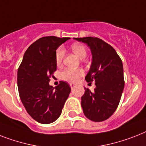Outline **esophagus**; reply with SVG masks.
<instances>
[{
  "instance_id": "34e87169",
  "label": "esophagus",
  "mask_w": 146,
  "mask_h": 146,
  "mask_svg": "<svg viewBox=\"0 0 146 146\" xmlns=\"http://www.w3.org/2000/svg\"><path fill=\"white\" fill-rule=\"evenodd\" d=\"M75 85H73V84H70V88H71V89L73 90L74 89V88H75Z\"/></svg>"
}]
</instances>
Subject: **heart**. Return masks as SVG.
I'll list each match as a JSON object with an SVG mask.
<instances>
[{"label": "heart", "mask_w": 146, "mask_h": 146, "mask_svg": "<svg viewBox=\"0 0 146 146\" xmlns=\"http://www.w3.org/2000/svg\"><path fill=\"white\" fill-rule=\"evenodd\" d=\"M72 50L79 58H84L87 55V49L85 46L80 43H74L71 46ZM64 55V48L62 46H60L56 51L55 53V60L58 64H60L63 60ZM83 70L81 69H70L67 68L65 69L61 73V77L65 81L70 82H76L78 81L79 77L83 75Z\"/></svg>", "instance_id": "1"}]
</instances>
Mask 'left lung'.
Returning a JSON list of instances; mask_svg holds the SVG:
<instances>
[{"mask_svg":"<svg viewBox=\"0 0 146 146\" xmlns=\"http://www.w3.org/2000/svg\"><path fill=\"white\" fill-rule=\"evenodd\" d=\"M88 46L92 62L85 76L88 82H95L94 92L85 88L81 105L85 115L95 122L110 118L120 102L124 87L121 59L112 46L98 37L75 38Z\"/></svg>","mask_w":146,"mask_h":146,"instance_id":"obj_1","label":"left lung"}]
</instances>
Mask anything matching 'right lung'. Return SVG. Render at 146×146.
Here are the masks:
<instances>
[{"label":"right lung","mask_w":146,"mask_h":146,"mask_svg":"<svg viewBox=\"0 0 146 146\" xmlns=\"http://www.w3.org/2000/svg\"><path fill=\"white\" fill-rule=\"evenodd\" d=\"M69 37L44 36L26 50L17 73L20 99L26 111L37 122L50 124L61 115L70 86L60 82L55 88L49 85L50 77L57 70V48Z\"/></svg>","instance_id":"right-lung-1"}]
</instances>
